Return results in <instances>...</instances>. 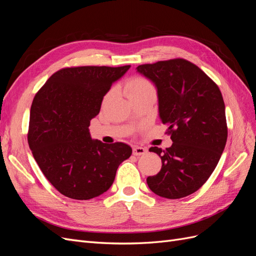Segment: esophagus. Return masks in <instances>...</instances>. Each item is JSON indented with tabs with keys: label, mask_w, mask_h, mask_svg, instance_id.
I'll list each match as a JSON object with an SVG mask.
<instances>
[{
	"label": "esophagus",
	"mask_w": 256,
	"mask_h": 256,
	"mask_svg": "<svg viewBox=\"0 0 256 256\" xmlns=\"http://www.w3.org/2000/svg\"><path fill=\"white\" fill-rule=\"evenodd\" d=\"M147 152V150L144 148V147L140 146H134L132 148V154L134 156H142V154H145Z\"/></svg>",
	"instance_id": "esophagus-1"
}]
</instances>
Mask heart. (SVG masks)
<instances>
[{"label": "heart", "instance_id": "b5f03b06", "mask_svg": "<svg viewBox=\"0 0 256 256\" xmlns=\"http://www.w3.org/2000/svg\"><path fill=\"white\" fill-rule=\"evenodd\" d=\"M126 94L129 97H136V96H143L147 94H154L156 92V88L154 85L143 76H134L132 78L129 79L126 83ZM112 94V90L106 95L109 97Z\"/></svg>", "mask_w": 256, "mask_h": 256}]
</instances>
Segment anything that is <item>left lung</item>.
<instances>
[{"mask_svg": "<svg viewBox=\"0 0 256 256\" xmlns=\"http://www.w3.org/2000/svg\"><path fill=\"white\" fill-rule=\"evenodd\" d=\"M136 70L157 88L159 115L173 144L152 146L162 166L147 177L150 189L166 198H182L206 182L221 158L228 125L221 92L209 76L184 58L143 64Z\"/></svg>", "mask_w": 256, "mask_h": 256, "instance_id": "8db88e82", "label": "left lung"}]
</instances>
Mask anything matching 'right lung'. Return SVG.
<instances>
[{"instance_id":"add662e5","label":"right lung","mask_w":256,"mask_h":256,"mask_svg":"<svg viewBox=\"0 0 256 256\" xmlns=\"http://www.w3.org/2000/svg\"><path fill=\"white\" fill-rule=\"evenodd\" d=\"M129 68H62L36 92L28 146L46 178L67 198L90 200L102 194L112 186L118 166L132 154L125 143L92 140L88 131L104 96Z\"/></svg>"}]
</instances>
